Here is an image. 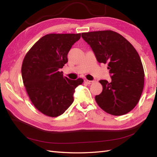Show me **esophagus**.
Returning a JSON list of instances; mask_svg holds the SVG:
<instances>
[{"mask_svg": "<svg viewBox=\"0 0 157 157\" xmlns=\"http://www.w3.org/2000/svg\"><path fill=\"white\" fill-rule=\"evenodd\" d=\"M84 82H85V83H86V84H92V83L94 82V81H90V80H87V79H85Z\"/></svg>", "mask_w": 157, "mask_h": 157, "instance_id": "esophagus-1", "label": "esophagus"}]
</instances>
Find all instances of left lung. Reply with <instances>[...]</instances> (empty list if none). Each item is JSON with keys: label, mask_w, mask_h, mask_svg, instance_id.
Wrapping results in <instances>:
<instances>
[{"label": "left lung", "mask_w": 157, "mask_h": 157, "mask_svg": "<svg viewBox=\"0 0 157 157\" xmlns=\"http://www.w3.org/2000/svg\"><path fill=\"white\" fill-rule=\"evenodd\" d=\"M98 63H107L111 81L100 80L102 91L95 100L102 110L123 115L138 104L143 91L144 71L138 52L121 35L111 30L82 33Z\"/></svg>", "instance_id": "left-lung-1"}]
</instances>
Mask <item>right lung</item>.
<instances>
[{
	"instance_id": "add662e5",
	"label": "right lung",
	"mask_w": 157,
	"mask_h": 157,
	"mask_svg": "<svg viewBox=\"0 0 157 157\" xmlns=\"http://www.w3.org/2000/svg\"><path fill=\"white\" fill-rule=\"evenodd\" d=\"M81 34H51L43 36L26 54L21 67L23 84L33 105L52 117L62 115L73 102L75 89L84 80L64 77L60 69Z\"/></svg>"
}]
</instances>
